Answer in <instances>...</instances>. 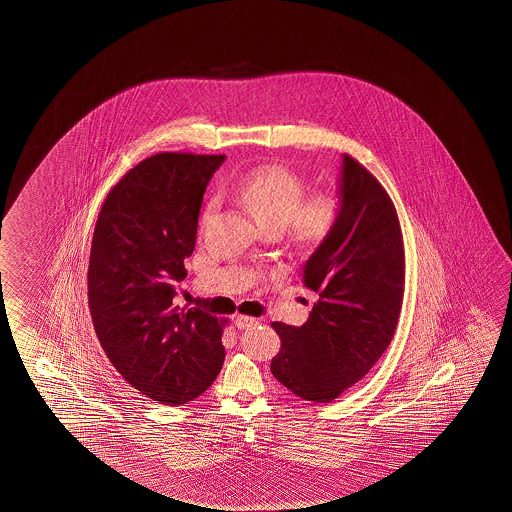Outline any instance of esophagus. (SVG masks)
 Returning <instances> with one entry per match:
<instances>
[{
  "label": "esophagus",
  "instance_id": "esophagus-1",
  "mask_svg": "<svg viewBox=\"0 0 512 512\" xmlns=\"http://www.w3.org/2000/svg\"><path fill=\"white\" fill-rule=\"evenodd\" d=\"M235 325H237V328H250L253 327V325H257V319L252 318V316L239 314V316L235 318Z\"/></svg>",
  "mask_w": 512,
  "mask_h": 512
}]
</instances>
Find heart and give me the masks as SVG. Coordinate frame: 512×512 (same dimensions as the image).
Masks as SVG:
<instances>
[{
    "label": "heart",
    "mask_w": 512,
    "mask_h": 512,
    "mask_svg": "<svg viewBox=\"0 0 512 512\" xmlns=\"http://www.w3.org/2000/svg\"><path fill=\"white\" fill-rule=\"evenodd\" d=\"M307 185L300 175L282 164H264L239 180V202L266 230L287 228L291 241L302 246L318 244L327 237L341 216L336 193L318 191L305 196ZM214 200L203 210L209 218Z\"/></svg>",
    "instance_id": "1"
}]
</instances>
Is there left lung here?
I'll return each instance as SVG.
<instances>
[{
  "label": "left lung",
  "mask_w": 512,
  "mask_h": 512,
  "mask_svg": "<svg viewBox=\"0 0 512 512\" xmlns=\"http://www.w3.org/2000/svg\"><path fill=\"white\" fill-rule=\"evenodd\" d=\"M341 216L303 266L318 293L302 327L271 323L282 341L271 373L303 400L328 403L357 384L393 339L405 253L398 214L377 178L343 155Z\"/></svg>",
  "instance_id": "8db88e82"
}]
</instances>
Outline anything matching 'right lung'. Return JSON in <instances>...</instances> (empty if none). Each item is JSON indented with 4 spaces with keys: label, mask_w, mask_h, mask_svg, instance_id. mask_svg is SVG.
<instances>
[{
    "label": "right lung",
    "mask_w": 512,
    "mask_h": 512,
    "mask_svg": "<svg viewBox=\"0 0 512 512\" xmlns=\"http://www.w3.org/2000/svg\"><path fill=\"white\" fill-rule=\"evenodd\" d=\"M223 160L151 155L112 187L94 227L87 289L96 336L130 386L166 405L205 393L225 361V321L173 300L203 193Z\"/></svg>",
    "instance_id": "1"
}]
</instances>
